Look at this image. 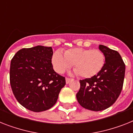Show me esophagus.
Wrapping results in <instances>:
<instances>
[{
	"mask_svg": "<svg viewBox=\"0 0 133 133\" xmlns=\"http://www.w3.org/2000/svg\"><path fill=\"white\" fill-rule=\"evenodd\" d=\"M71 79H70V78H67V77H66V84H69V82H71Z\"/></svg>",
	"mask_w": 133,
	"mask_h": 133,
	"instance_id": "34e87169",
	"label": "esophagus"
}]
</instances>
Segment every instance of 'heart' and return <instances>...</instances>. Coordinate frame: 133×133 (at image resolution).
<instances>
[{"mask_svg": "<svg viewBox=\"0 0 133 133\" xmlns=\"http://www.w3.org/2000/svg\"><path fill=\"white\" fill-rule=\"evenodd\" d=\"M54 69L62 73L74 66L75 73L83 78H90L98 74L105 64V56L99 49L72 48L64 51H56L52 56Z\"/></svg>", "mask_w": 133, "mask_h": 133, "instance_id": "heart-1", "label": "heart"}]
</instances>
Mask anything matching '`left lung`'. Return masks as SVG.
Listing matches in <instances>:
<instances>
[{"label":"left lung","mask_w":133,"mask_h":133,"mask_svg":"<svg viewBox=\"0 0 133 133\" xmlns=\"http://www.w3.org/2000/svg\"><path fill=\"white\" fill-rule=\"evenodd\" d=\"M99 49L105 56L101 71L95 76L80 80L76 97L79 105L89 110L106 109L118 99L123 87L125 64L117 51L103 45Z\"/></svg>","instance_id":"8db88e82"}]
</instances>
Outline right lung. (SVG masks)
I'll return each mask as SVG.
<instances>
[{
  "mask_svg": "<svg viewBox=\"0 0 133 133\" xmlns=\"http://www.w3.org/2000/svg\"><path fill=\"white\" fill-rule=\"evenodd\" d=\"M51 47L23 48L11 61L10 84L19 103L34 112L48 110L56 103L64 77L56 73L51 64Z\"/></svg>",
  "mask_w": 133,
  "mask_h": 133,
  "instance_id": "right-lung-1",
  "label": "right lung"
}]
</instances>
